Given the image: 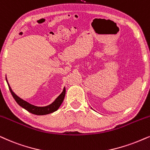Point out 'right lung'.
Wrapping results in <instances>:
<instances>
[{"label":"right lung","mask_w":150,"mask_h":150,"mask_svg":"<svg viewBox=\"0 0 150 150\" xmlns=\"http://www.w3.org/2000/svg\"><path fill=\"white\" fill-rule=\"evenodd\" d=\"M6 81L7 84H8L9 89V90H10L11 94L13 97V98L15 99V100L16 101L17 103H18L21 107H22L23 108H24L25 110L28 111L29 112H30V113L32 114H36V115H45V114H51L52 112H55V111L57 110L59 108V107L61 106V105L62 104V103H63L64 98H65V88H64L63 92H62L61 94L57 97V98H56L52 104H50V105L45 107H37L29 103L27 101L23 100L22 98H21L20 97L17 96V95L13 92L11 87L9 86L8 81H7V78Z\"/></svg>","instance_id":"add662e5"}]
</instances>
